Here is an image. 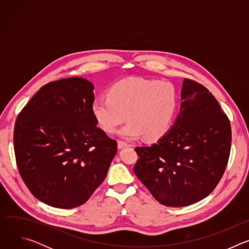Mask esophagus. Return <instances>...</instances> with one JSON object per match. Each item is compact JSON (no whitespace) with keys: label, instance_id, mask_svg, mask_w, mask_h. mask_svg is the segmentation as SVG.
<instances>
[{"label":"esophagus","instance_id":"obj_1","mask_svg":"<svg viewBox=\"0 0 249 249\" xmlns=\"http://www.w3.org/2000/svg\"><path fill=\"white\" fill-rule=\"evenodd\" d=\"M129 146H130V144H128L127 142L122 141V140H119V141H118V149H122V148H124V147H129Z\"/></svg>","mask_w":249,"mask_h":249}]
</instances>
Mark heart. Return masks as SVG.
I'll return each mask as SVG.
<instances>
[{
  "label": "heart",
  "mask_w": 249,
  "mask_h": 249,
  "mask_svg": "<svg viewBox=\"0 0 249 249\" xmlns=\"http://www.w3.org/2000/svg\"><path fill=\"white\" fill-rule=\"evenodd\" d=\"M108 97L95 98L92 114L99 127L113 133L128 116L130 121L121 131L130 140L145 136L148 141L164 137L171 128L178 105L175 87L168 82L132 78L113 85Z\"/></svg>",
  "instance_id": "b5f03b06"
}]
</instances>
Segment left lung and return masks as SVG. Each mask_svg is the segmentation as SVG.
Instances as JSON below:
<instances>
[{"label":"left lung","mask_w":249,"mask_h":249,"mask_svg":"<svg viewBox=\"0 0 249 249\" xmlns=\"http://www.w3.org/2000/svg\"><path fill=\"white\" fill-rule=\"evenodd\" d=\"M181 108L158 143L136 147V176L157 201L185 207L207 197L226 170L231 128L217 99L204 86L185 78Z\"/></svg>","instance_id":"8db88e82"}]
</instances>
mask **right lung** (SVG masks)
Returning a JSON list of instances; mask_svg holds the SVG:
<instances>
[{
  "label": "right lung",
  "instance_id": "add662e5",
  "mask_svg": "<svg viewBox=\"0 0 249 249\" xmlns=\"http://www.w3.org/2000/svg\"><path fill=\"white\" fill-rule=\"evenodd\" d=\"M93 86L68 78L43 86L15 124L17 165L31 194L60 209L86 203L104 180L117 142L96 126Z\"/></svg>",
  "mask_w": 249,
  "mask_h": 249
}]
</instances>
